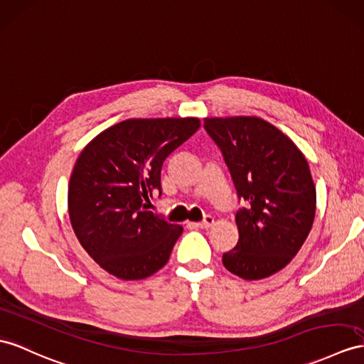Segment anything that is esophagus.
I'll return each instance as SVG.
<instances>
[{
	"mask_svg": "<svg viewBox=\"0 0 364 364\" xmlns=\"http://www.w3.org/2000/svg\"><path fill=\"white\" fill-rule=\"evenodd\" d=\"M213 224H215V219H213L211 216H205V219L198 223V227L199 228H210Z\"/></svg>",
	"mask_w": 364,
	"mask_h": 364,
	"instance_id": "esophagus-1",
	"label": "esophagus"
}]
</instances>
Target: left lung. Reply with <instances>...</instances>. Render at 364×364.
Listing matches in <instances>:
<instances>
[{"mask_svg": "<svg viewBox=\"0 0 364 364\" xmlns=\"http://www.w3.org/2000/svg\"><path fill=\"white\" fill-rule=\"evenodd\" d=\"M203 127L244 200L237 244L223 262L242 279L267 278L294 259L312 228L316 191L309 164L284 132L259 117H207Z\"/></svg>", "mask_w": 364, "mask_h": 364, "instance_id": "obj_1", "label": "left lung"}]
</instances>
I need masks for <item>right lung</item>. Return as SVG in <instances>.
<instances>
[{
    "label": "right lung",
    "instance_id": "right-lung-1",
    "mask_svg": "<svg viewBox=\"0 0 364 364\" xmlns=\"http://www.w3.org/2000/svg\"><path fill=\"white\" fill-rule=\"evenodd\" d=\"M200 127L196 117L128 119L102 131L70 174L68 210L74 233L103 270L120 279L151 277L170 259L181 225L146 207L161 191L165 159Z\"/></svg>",
    "mask_w": 364,
    "mask_h": 364
}]
</instances>
